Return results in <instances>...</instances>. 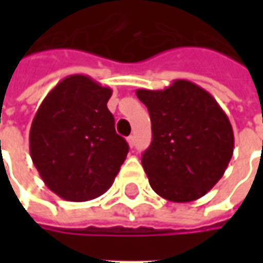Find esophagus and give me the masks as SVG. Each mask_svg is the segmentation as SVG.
<instances>
[{"instance_id":"obj_1","label":"esophagus","mask_w":263,"mask_h":263,"mask_svg":"<svg viewBox=\"0 0 263 263\" xmlns=\"http://www.w3.org/2000/svg\"><path fill=\"white\" fill-rule=\"evenodd\" d=\"M126 142H128V145L132 148V146L135 145V137H134V135H129V137L126 138Z\"/></svg>"}]
</instances>
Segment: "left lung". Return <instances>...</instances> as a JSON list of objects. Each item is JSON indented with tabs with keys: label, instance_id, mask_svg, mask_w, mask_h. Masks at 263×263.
I'll use <instances>...</instances> for the list:
<instances>
[{
	"label": "left lung",
	"instance_id": "8db88e82",
	"mask_svg": "<svg viewBox=\"0 0 263 263\" xmlns=\"http://www.w3.org/2000/svg\"><path fill=\"white\" fill-rule=\"evenodd\" d=\"M151 115L152 142L142 166L156 194L175 203L203 197L220 180L234 152L231 122L197 84L175 80L165 90H137Z\"/></svg>",
	"mask_w": 263,
	"mask_h": 263
}]
</instances>
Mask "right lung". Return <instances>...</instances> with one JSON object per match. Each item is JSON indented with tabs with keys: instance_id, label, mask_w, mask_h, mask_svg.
I'll use <instances>...</instances> for the list:
<instances>
[{
	"instance_id": "obj_1",
	"label": "right lung",
	"mask_w": 263,
	"mask_h": 263,
	"mask_svg": "<svg viewBox=\"0 0 263 263\" xmlns=\"http://www.w3.org/2000/svg\"><path fill=\"white\" fill-rule=\"evenodd\" d=\"M112 90L71 74L39 105L29 132L33 165L45 184L67 201H87L114 183L128 154L107 108Z\"/></svg>"
}]
</instances>
